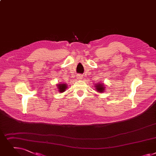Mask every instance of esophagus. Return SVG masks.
Segmentation results:
<instances>
[{"label": "esophagus", "instance_id": "34e87169", "mask_svg": "<svg viewBox=\"0 0 156 156\" xmlns=\"http://www.w3.org/2000/svg\"><path fill=\"white\" fill-rule=\"evenodd\" d=\"M77 78L78 79V80H81V79H82V76L81 75V74H78L77 75Z\"/></svg>", "mask_w": 156, "mask_h": 156}]
</instances>
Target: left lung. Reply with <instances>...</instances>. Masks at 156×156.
Returning <instances> with one entry per match:
<instances>
[{"instance_id":"obj_1","label":"left lung","mask_w":156,"mask_h":156,"mask_svg":"<svg viewBox=\"0 0 156 156\" xmlns=\"http://www.w3.org/2000/svg\"><path fill=\"white\" fill-rule=\"evenodd\" d=\"M95 87H96V89L97 90L98 92H99V93H101V92H105V84L104 83H96V85H95L94 86Z\"/></svg>"}]
</instances>
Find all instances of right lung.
<instances>
[{
  "mask_svg": "<svg viewBox=\"0 0 156 156\" xmlns=\"http://www.w3.org/2000/svg\"><path fill=\"white\" fill-rule=\"evenodd\" d=\"M57 87L58 89V92H64L66 91V89L67 88V83H58L57 84Z\"/></svg>",
  "mask_w": 156,
  "mask_h": 156,
  "instance_id": "obj_1",
  "label": "right lung"
}]
</instances>
